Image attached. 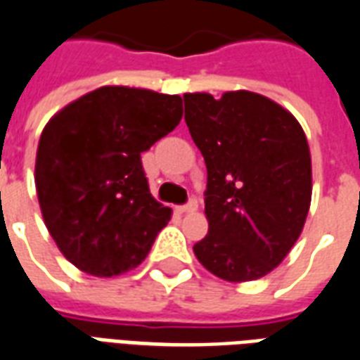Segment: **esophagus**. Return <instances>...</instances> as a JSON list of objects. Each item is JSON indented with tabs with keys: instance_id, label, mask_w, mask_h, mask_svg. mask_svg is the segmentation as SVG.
Returning a JSON list of instances; mask_svg holds the SVG:
<instances>
[{
	"instance_id": "1",
	"label": "esophagus",
	"mask_w": 360,
	"mask_h": 360,
	"mask_svg": "<svg viewBox=\"0 0 360 360\" xmlns=\"http://www.w3.org/2000/svg\"><path fill=\"white\" fill-rule=\"evenodd\" d=\"M196 210H198V202L191 200L188 204L179 207V214H193V212H196Z\"/></svg>"
}]
</instances>
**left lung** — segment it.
Returning a JSON list of instances; mask_svg holds the SVG:
<instances>
[{
    "label": "left lung",
    "instance_id": "left-lung-1",
    "mask_svg": "<svg viewBox=\"0 0 360 360\" xmlns=\"http://www.w3.org/2000/svg\"><path fill=\"white\" fill-rule=\"evenodd\" d=\"M185 122L207 169L204 267L229 282L257 281L288 255L311 206V154L300 122L252 91L185 93Z\"/></svg>",
    "mask_w": 360,
    "mask_h": 360
}]
</instances>
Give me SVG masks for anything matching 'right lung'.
<instances>
[{"label": "right lung", "instance_id": "obj_1", "mask_svg": "<svg viewBox=\"0 0 360 360\" xmlns=\"http://www.w3.org/2000/svg\"><path fill=\"white\" fill-rule=\"evenodd\" d=\"M183 98L105 85L53 116L36 154L45 227L66 259L93 276L139 265L172 210L154 200L141 153L173 131Z\"/></svg>", "mask_w": 360, "mask_h": 360}]
</instances>
